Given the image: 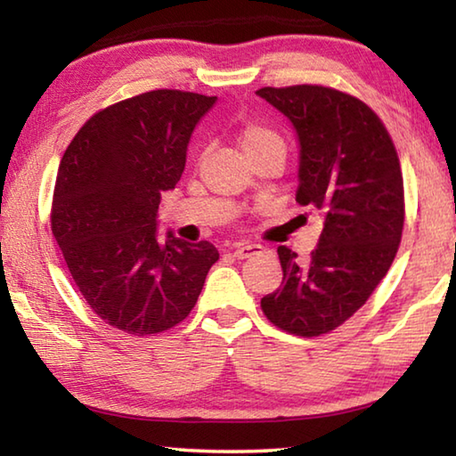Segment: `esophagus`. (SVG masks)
Masks as SVG:
<instances>
[{
  "label": "esophagus",
  "instance_id": "1",
  "mask_svg": "<svg viewBox=\"0 0 456 456\" xmlns=\"http://www.w3.org/2000/svg\"><path fill=\"white\" fill-rule=\"evenodd\" d=\"M261 249H264V247L257 243H237L233 247V256L237 259H247V257L257 256V253H261Z\"/></svg>",
  "mask_w": 456,
  "mask_h": 456
}]
</instances>
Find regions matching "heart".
<instances>
[{
  "mask_svg": "<svg viewBox=\"0 0 456 456\" xmlns=\"http://www.w3.org/2000/svg\"><path fill=\"white\" fill-rule=\"evenodd\" d=\"M269 141H277V136L275 133H272V130L261 125H247L241 130V134H239V144H241L243 152L257 149V146L265 144Z\"/></svg>",
  "mask_w": 456,
  "mask_h": 456,
  "instance_id": "1",
  "label": "heart"
}]
</instances>
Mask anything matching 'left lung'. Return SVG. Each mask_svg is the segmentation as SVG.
<instances>
[{
  "label": "left lung",
  "mask_w": 456,
  "mask_h": 456,
  "mask_svg": "<svg viewBox=\"0 0 456 456\" xmlns=\"http://www.w3.org/2000/svg\"><path fill=\"white\" fill-rule=\"evenodd\" d=\"M257 96L296 130V200L322 217L307 264L277 247L283 280L261 310L289 334H328L366 304L395 261L404 225L398 154L380 118L344 92L302 84L267 86Z\"/></svg>",
  "instance_id": "1"
}]
</instances>
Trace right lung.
Masks as SVG:
<instances>
[{
  "instance_id": "add662e5",
  "label": "right lung",
  "mask_w": 456,
  "mask_h": 456,
  "mask_svg": "<svg viewBox=\"0 0 456 456\" xmlns=\"http://www.w3.org/2000/svg\"><path fill=\"white\" fill-rule=\"evenodd\" d=\"M217 102L152 90L96 112L60 160L52 233L74 283L100 320L126 334L176 326L195 307L211 265L209 241L159 239V203L181 181L199 120Z\"/></svg>"
}]
</instances>
